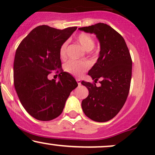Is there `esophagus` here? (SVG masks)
<instances>
[{
    "label": "esophagus",
    "mask_w": 155,
    "mask_h": 155,
    "mask_svg": "<svg viewBox=\"0 0 155 155\" xmlns=\"http://www.w3.org/2000/svg\"><path fill=\"white\" fill-rule=\"evenodd\" d=\"M76 81H77V83H78V84H79V85H81V80H80L79 79H76Z\"/></svg>",
    "instance_id": "34e87169"
}]
</instances>
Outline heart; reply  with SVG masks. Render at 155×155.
Returning <instances> with one entry per match:
<instances>
[{"label":"heart","instance_id":"heart-1","mask_svg":"<svg viewBox=\"0 0 155 155\" xmlns=\"http://www.w3.org/2000/svg\"><path fill=\"white\" fill-rule=\"evenodd\" d=\"M77 41L80 45L86 51H91L95 46V41L93 38L90 35L87 33H80L78 35ZM68 43L65 42L61 45L60 48V58H65L66 57V49ZM90 65L85 61H75V60H70L64 65V70L65 71L70 73L74 76H81L84 72L86 71L89 68Z\"/></svg>","mask_w":155,"mask_h":155}]
</instances>
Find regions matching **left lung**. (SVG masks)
Listing matches in <instances>:
<instances>
[{"mask_svg": "<svg viewBox=\"0 0 155 155\" xmlns=\"http://www.w3.org/2000/svg\"><path fill=\"white\" fill-rule=\"evenodd\" d=\"M95 34L100 42L97 62L88 71L101 86L82 81L89 95L81 102L84 113L92 120L104 122L114 117L123 107L128 95L132 76V60L124 39L111 26L97 23L79 28Z\"/></svg>", "mask_w": 155, "mask_h": 155, "instance_id": "8db88e82", "label": "left lung"}]
</instances>
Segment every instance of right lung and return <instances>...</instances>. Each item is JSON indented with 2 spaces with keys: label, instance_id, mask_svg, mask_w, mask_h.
Masks as SVG:
<instances>
[{
  "label": "right lung",
  "instance_id": "obj_1",
  "mask_svg": "<svg viewBox=\"0 0 155 155\" xmlns=\"http://www.w3.org/2000/svg\"><path fill=\"white\" fill-rule=\"evenodd\" d=\"M77 27L64 30L47 25L34 28L19 44L14 61V83L19 101L27 112L41 121L60 116L76 79L61 68L60 48ZM53 70L58 81L49 80Z\"/></svg>",
  "mask_w": 155,
  "mask_h": 155
}]
</instances>
